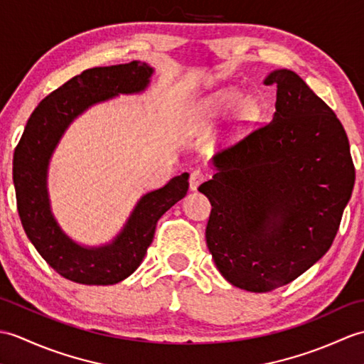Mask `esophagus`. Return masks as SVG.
<instances>
[{
  "instance_id": "34e87169",
  "label": "esophagus",
  "mask_w": 364,
  "mask_h": 364,
  "mask_svg": "<svg viewBox=\"0 0 364 364\" xmlns=\"http://www.w3.org/2000/svg\"><path fill=\"white\" fill-rule=\"evenodd\" d=\"M206 175L202 172V170H192L191 176H189V188L191 191H197L200 184L205 181Z\"/></svg>"
}]
</instances>
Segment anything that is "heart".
<instances>
[{"label":"heart","instance_id":"heart-1","mask_svg":"<svg viewBox=\"0 0 364 364\" xmlns=\"http://www.w3.org/2000/svg\"><path fill=\"white\" fill-rule=\"evenodd\" d=\"M241 94L236 90H225L220 92V94L215 95L211 102V107L214 111H225L230 109V107L236 106V114L241 120H252L258 115L259 112V105L257 102V98L253 97H242L241 100Z\"/></svg>","mask_w":364,"mask_h":364}]
</instances>
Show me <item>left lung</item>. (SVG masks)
I'll use <instances>...</instances> for the list:
<instances>
[{
	"mask_svg": "<svg viewBox=\"0 0 364 364\" xmlns=\"http://www.w3.org/2000/svg\"><path fill=\"white\" fill-rule=\"evenodd\" d=\"M272 122L213 158L206 244L236 288L267 292L319 261L350 200L355 167L336 114L297 73L275 70Z\"/></svg>",
	"mask_w": 364,
	"mask_h": 364,
	"instance_id": "8db88e82",
	"label": "left lung"
}]
</instances>
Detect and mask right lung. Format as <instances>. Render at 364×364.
Masks as SVG:
<instances>
[{"label":"right lung","instance_id":"right-lung-1","mask_svg":"<svg viewBox=\"0 0 364 364\" xmlns=\"http://www.w3.org/2000/svg\"><path fill=\"white\" fill-rule=\"evenodd\" d=\"M153 68L129 64L95 67L73 76L45 97L31 114L14 153V186L25 233L41 257L67 280L81 284H115L141 264L156 223L167 210L186 196L188 173L145 194L114 241L84 247L68 237L51 213L46 173L51 154L68 125L90 106L119 94H139L149 86Z\"/></svg>","mask_w":364,"mask_h":364}]
</instances>
